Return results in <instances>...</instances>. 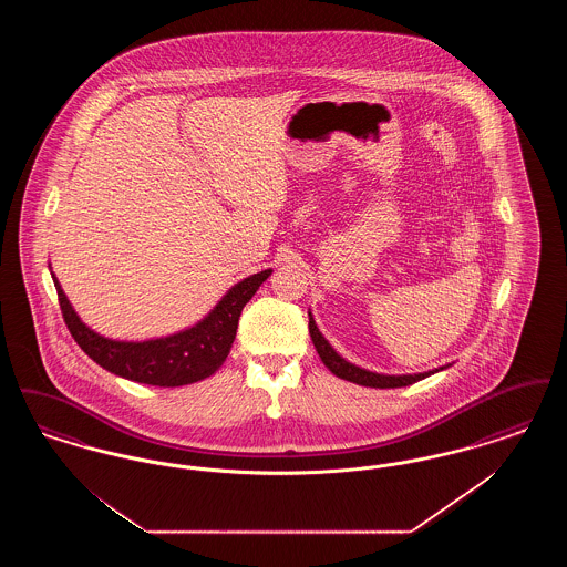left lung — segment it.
I'll use <instances>...</instances> for the list:
<instances>
[{
	"label": "left lung",
	"instance_id": "obj_1",
	"mask_svg": "<svg viewBox=\"0 0 567 567\" xmlns=\"http://www.w3.org/2000/svg\"><path fill=\"white\" fill-rule=\"evenodd\" d=\"M308 329H310V338L315 342V349L319 352L321 361L329 368L331 374H336L342 380H349L354 384H361V386H374V389H395V386H408L416 380H423V378L432 377L440 370H446V368H437V370H430V372H421V374H400V377H393V374H377V372H370V370H363L359 365H354L351 361H347L344 357H340L336 349L324 340L323 333L319 331V327L315 323V317L312 312H308Z\"/></svg>",
	"mask_w": 567,
	"mask_h": 567
}]
</instances>
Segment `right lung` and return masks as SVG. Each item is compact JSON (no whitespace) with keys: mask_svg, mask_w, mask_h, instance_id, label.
Wrapping results in <instances>:
<instances>
[{"mask_svg":"<svg viewBox=\"0 0 567 567\" xmlns=\"http://www.w3.org/2000/svg\"><path fill=\"white\" fill-rule=\"evenodd\" d=\"M270 274L271 270L257 271L234 285L199 323L165 338L142 342L112 340L86 327L63 293L54 274L53 282L72 338L97 365L134 382L153 386H183L213 377L223 365L231 351L244 306Z\"/></svg>","mask_w":567,"mask_h":567,"instance_id":"obj_1","label":"right lung"}]
</instances>
